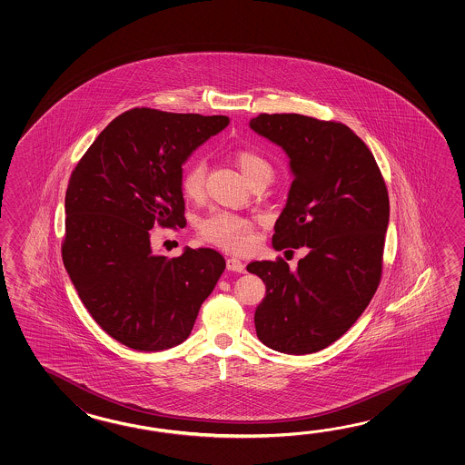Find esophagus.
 <instances>
[{
    "mask_svg": "<svg viewBox=\"0 0 465 465\" xmlns=\"http://www.w3.org/2000/svg\"><path fill=\"white\" fill-rule=\"evenodd\" d=\"M228 269L229 271H234V272H246V266L242 264V261H239L236 257H229Z\"/></svg>",
    "mask_w": 465,
    "mask_h": 465,
    "instance_id": "34e87169",
    "label": "esophagus"
}]
</instances>
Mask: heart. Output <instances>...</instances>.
Here are the masks:
<instances>
[{"label":"heart","mask_w":465,"mask_h":465,"mask_svg":"<svg viewBox=\"0 0 465 465\" xmlns=\"http://www.w3.org/2000/svg\"><path fill=\"white\" fill-rule=\"evenodd\" d=\"M237 168L251 183L257 178H272V166L264 156L251 149H239L236 154ZM208 166L203 158L194 159L183 173L181 188L189 199H199L206 186ZM254 224L249 218L228 211H216L201 221L199 232L209 242L229 251H244L252 242Z\"/></svg>","instance_id":"heart-1"}]
</instances>
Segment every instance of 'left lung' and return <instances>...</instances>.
I'll list each match as a JSON object with an SVG mask.
<instances>
[{
	"label": "left lung",
	"instance_id": "1",
	"mask_svg": "<svg viewBox=\"0 0 465 465\" xmlns=\"http://www.w3.org/2000/svg\"><path fill=\"white\" fill-rule=\"evenodd\" d=\"M249 128L282 148L292 174L272 247H307L294 271L282 259L247 266L266 284L254 312L257 337L277 352L312 354L346 334L376 292L386 184L364 141L342 123L259 114Z\"/></svg>",
	"mask_w": 465,
	"mask_h": 465
}]
</instances>
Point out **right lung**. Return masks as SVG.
<instances>
[{
  "label": "right lung",
  "mask_w": 465,
  "mask_h": 465,
  "mask_svg": "<svg viewBox=\"0 0 465 465\" xmlns=\"http://www.w3.org/2000/svg\"><path fill=\"white\" fill-rule=\"evenodd\" d=\"M228 124V116L131 109L99 133L71 174L63 262L93 319L134 351L184 342L226 269L209 247L159 256L149 229L186 223L183 164Z\"/></svg>",
  "instance_id": "right-lung-1"
}]
</instances>
